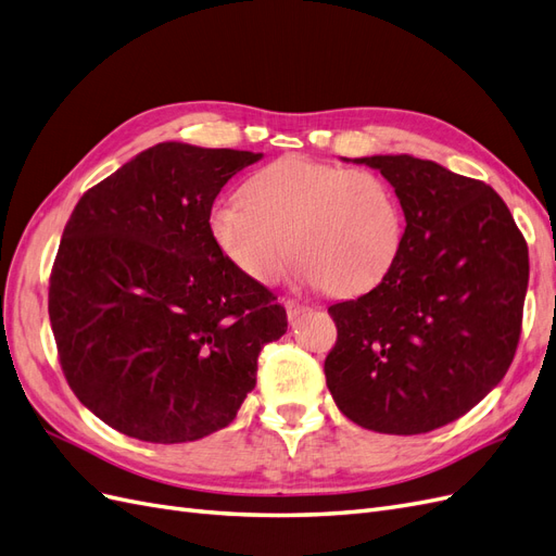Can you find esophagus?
<instances>
[{
	"label": "esophagus",
	"mask_w": 556,
	"mask_h": 556,
	"mask_svg": "<svg viewBox=\"0 0 556 556\" xmlns=\"http://www.w3.org/2000/svg\"><path fill=\"white\" fill-rule=\"evenodd\" d=\"M285 311H288V317H290V319H296L301 313H306V311H308V306L299 304V301L290 299V301H285Z\"/></svg>",
	"instance_id": "1"
}]
</instances>
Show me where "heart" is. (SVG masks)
Listing matches in <instances>:
<instances>
[{
    "label": "heart",
    "instance_id": "1",
    "mask_svg": "<svg viewBox=\"0 0 556 556\" xmlns=\"http://www.w3.org/2000/svg\"><path fill=\"white\" fill-rule=\"evenodd\" d=\"M241 194L217 201L208 229L217 250L260 282L285 271L294 243L301 278L359 294L390 274L401 252V201L374 172L288 155L252 174Z\"/></svg>",
    "mask_w": 556,
    "mask_h": 556
}]
</instances>
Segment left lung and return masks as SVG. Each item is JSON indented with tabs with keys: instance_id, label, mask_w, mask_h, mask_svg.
I'll return each mask as SVG.
<instances>
[{
	"instance_id": "1",
	"label": "left lung",
	"mask_w": 556,
	"mask_h": 556,
	"mask_svg": "<svg viewBox=\"0 0 556 556\" xmlns=\"http://www.w3.org/2000/svg\"><path fill=\"white\" fill-rule=\"evenodd\" d=\"M406 231L371 292L329 306L339 339L327 387L352 422L415 435L466 415L506 376L529 285V250L503 199L413 155H374Z\"/></svg>"
}]
</instances>
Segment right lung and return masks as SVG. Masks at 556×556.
<instances>
[{
  "instance_id": "add662e5",
  "label": "right lung",
  "mask_w": 556,
  "mask_h": 556,
  "mask_svg": "<svg viewBox=\"0 0 556 556\" xmlns=\"http://www.w3.org/2000/svg\"><path fill=\"white\" fill-rule=\"evenodd\" d=\"M262 153L164 141L80 197L50 274L48 315L78 401L148 443L225 429L288 331L262 282L217 250L208 215Z\"/></svg>"
}]
</instances>
